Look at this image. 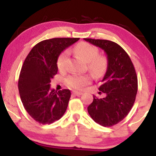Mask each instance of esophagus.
I'll list each match as a JSON object with an SVG mask.
<instances>
[{
  "label": "esophagus",
  "instance_id": "1",
  "mask_svg": "<svg viewBox=\"0 0 156 156\" xmlns=\"http://www.w3.org/2000/svg\"><path fill=\"white\" fill-rule=\"evenodd\" d=\"M72 94L75 96H81L82 94V92H80V91H76V90H74L72 91Z\"/></svg>",
  "mask_w": 156,
  "mask_h": 156
}]
</instances>
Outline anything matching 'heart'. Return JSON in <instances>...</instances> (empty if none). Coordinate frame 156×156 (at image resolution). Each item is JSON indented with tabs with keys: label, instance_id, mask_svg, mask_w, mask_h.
<instances>
[{
	"label": "heart",
	"instance_id": "heart-1",
	"mask_svg": "<svg viewBox=\"0 0 156 156\" xmlns=\"http://www.w3.org/2000/svg\"><path fill=\"white\" fill-rule=\"evenodd\" d=\"M73 51L78 56L87 62V68L96 77H100L105 73L108 66L106 56L99 55V50L96 47L87 42L78 43ZM69 52H62L57 59V67L59 71H64L66 68ZM92 78L90 75H72L66 78L67 86L75 89H82L91 82Z\"/></svg>",
	"mask_w": 156,
	"mask_h": 156
}]
</instances>
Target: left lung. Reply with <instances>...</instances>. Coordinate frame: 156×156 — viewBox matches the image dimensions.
I'll return each mask as SVG.
<instances>
[{
  "mask_svg": "<svg viewBox=\"0 0 156 156\" xmlns=\"http://www.w3.org/2000/svg\"><path fill=\"white\" fill-rule=\"evenodd\" d=\"M84 40L103 49L108 59L107 71L99 87L100 94L106 97L94 96L88 113L99 125L112 127L123 120L133 107L138 87L136 71L130 56L118 44L103 39Z\"/></svg>",
  "mask_w": 156,
  "mask_h": 156,
  "instance_id": "left-lung-1",
  "label": "left lung"
}]
</instances>
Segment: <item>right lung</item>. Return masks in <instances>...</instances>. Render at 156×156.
Segmentation results:
<instances>
[{"instance_id": "obj_1", "label": "right lung", "mask_w": 156, "mask_h": 156, "mask_svg": "<svg viewBox=\"0 0 156 156\" xmlns=\"http://www.w3.org/2000/svg\"><path fill=\"white\" fill-rule=\"evenodd\" d=\"M79 40L56 37L42 41L33 47L20 71L18 88L25 109L42 125L59 120L66 111L69 90H50V81L57 74V59L61 52Z\"/></svg>"}]
</instances>
